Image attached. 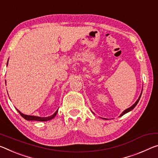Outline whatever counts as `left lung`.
Here are the masks:
<instances>
[{"label":"left lung","instance_id":"left-lung-1","mask_svg":"<svg viewBox=\"0 0 158 158\" xmlns=\"http://www.w3.org/2000/svg\"><path fill=\"white\" fill-rule=\"evenodd\" d=\"M141 94H142V92H141ZM141 95H140V96H139V98H138V100L136 101V102H135V103L133 105V106H131V107H129V108H127V110H125L122 112V113L120 114V116L119 117H121V116H122V115H124V114H126V113H127V112H130L131 110H133L135 107H136V106L137 105V103L138 102H139V100H140V98H141Z\"/></svg>","mask_w":158,"mask_h":158}]
</instances>
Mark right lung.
<instances>
[{
    "label": "right lung",
    "mask_w": 158,
    "mask_h": 158,
    "mask_svg": "<svg viewBox=\"0 0 158 158\" xmlns=\"http://www.w3.org/2000/svg\"><path fill=\"white\" fill-rule=\"evenodd\" d=\"M7 62H8V61H7ZM17 112H19V114H20L21 116L23 117V118H24L25 119L27 120H29V121H30V120H36V121H40V122H46V121H48V120H51L52 119V118H54L55 116L57 114V111H58V110L55 112V113L53 114H52L51 116H49V117H36V116H33V115H27V114H24L23 113H22V112L20 111H19L17 109Z\"/></svg>",
    "instance_id": "obj_1"
}]
</instances>
